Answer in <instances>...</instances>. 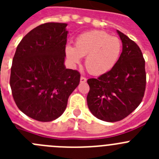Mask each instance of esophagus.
Listing matches in <instances>:
<instances>
[{
    "label": "esophagus",
    "instance_id": "34e87169",
    "mask_svg": "<svg viewBox=\"0 0 159 159\" xmlns=\"http://www.w3.org/2000/svg\"><path fill=\"white\" fill-rule=\"evenodd\" d=\"M87 81V79L85 78L84 76H81L80 77V82L81 83H85Z\"/></svg>",
    "mask_w": 159,
    "mask_h": 159
}]
</instances>
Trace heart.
<instances>
[{"label": "heart", "instance_id": "b5f03b06", "mask_svg": "<svg viewBox=\"0 0 159 159\" xmlns=\"http://www.w3.org/2000/svg\"><path fill=\"white\" fill-rule=\"evenodd\" d=\"M122 52V42L118 37L111 36L105 32L89 31L79 35L75 47L67 44L65 55L72 65L80 64L86 57L85 67L94 75L105 74L117 64Z\"/></svg>", "mask_w": 159, "mask_h": 159}]
</instances>
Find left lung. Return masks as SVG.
Instances as JSON below:
<instances>
[{
    "label": "left lung",
    "instance_id": "1",
    "mask_svg": "<svg viewBox=\"0 0 159 159\" xmlns=\"http://www.w3.org/2000/svg\"><path fill=\"white\" fill-rule=\"evenodd\" d=\"M123 51L117 64L99 78L88 79L89 110L97 119L120 121L141 103L146 89L145 60L137 43L117 30Z\"/></svg>",
    "mask_w": 159,
    "mask_h": 159
}]
</instances>
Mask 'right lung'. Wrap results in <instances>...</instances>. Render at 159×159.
<instances>
[{"label":"right lung","instance_id":"add662e5","mask_svg":"<svg viewBox=\"0 0 159 159\" xmlns=\"http://www.w3.org/2000/svg\"><path fill=\"white\" fill-rule=\"evenodd\" d=\"M67 24L45 23L25 35L16 48L10 87L16 106L40 122H50L65 111L80 74L64 65Z\"/></svg>","mask_w":159,"mask_h":159}]
</instances>
